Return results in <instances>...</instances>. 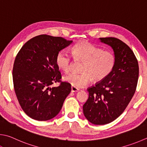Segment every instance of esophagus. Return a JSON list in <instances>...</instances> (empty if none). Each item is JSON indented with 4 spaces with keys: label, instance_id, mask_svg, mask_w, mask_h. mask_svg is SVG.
Returning <instances> with one entry per match:
<instances>
[{
    "label": "esophagus",
    "instance_id": "34e87169",
    "mask_svg": "<svg viewBox=\"0 0 147 147\" xmlns=\"http://www.w3.org/2000/svg\"><path fill=\"white\" fill-rule=\"evenodd\" d=\"M78 91H79V89H78V88L73 87V86L71 87V92H78Z\"/></svg>",
    "mask_w": 147,
    "mask_h": 147
}]
</instances>
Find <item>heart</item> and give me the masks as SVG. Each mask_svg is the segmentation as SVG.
I'll list each match as a JSON object with an SVG mask.
<instances>
[{"instance_id": "heart-1", "label": "heart", "mask_w": 147, "mask_h": 147, "mask_svg": "<svg viewBox=\"0 0 147 147\" xmlns=\"http://www.w3.org/2000/svg\"><path fill=\"white\" fill-rule=\"evenodd\" d=\"M71 54L74 60L82 62V73L69 74L64 77V80L76 88L84 87L92 80L95 82L103 81L115 66L116 58L113 53L103 51L89 42H80L74 45ZM56 63L61 70L68 73L72 64L71 56L64 51H61L56 57Z\"/></svg>"}]
</instances>
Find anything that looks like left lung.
Returning a JSON list of instances; mask_svg holds the SVG:
<instances>
[{
	"label": "left lung",
	"mask_w": 147,
	"mask_h": 147,
	"mask_svg": "<svg viewBox=\"0 0 147 147\" xmlns=\"http://www.w3.org/2000/svg\"><path fill=\"white\" fill-rule=\"evenodd\" d=\"M100 40L113 48L115 66L105 80L88 88L89 98L83 111L91 123L105 125L118 118L132 98L138 84L139 65L132 49L123 42L114 37Z\"/></svg>",
	"instance_id": "1"
}]
</instances>
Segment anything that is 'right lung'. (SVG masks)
Masks as SVG:
<instances>
[{
    "mask_svg": "<svg viewBox=\"0 0 147 147\" xmlns=\"http://www.w3.org/2000/svg\"><path fill=\"white\" fill-rule=\"evenodd\" d=\"M72 42L41 34L28 40L18 53L13 69L14 89L21 108L31 118L47 121L62 109L71 85L61 82L56 57ZM56 82H61L59 86L50 87Z\"/></svg>",
    "mask_w": 147,
    "mask_h": 147,
    "instance_id": "add662e5",
    "label": "right lung"
}]
</instances>
